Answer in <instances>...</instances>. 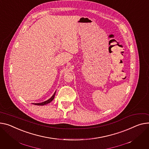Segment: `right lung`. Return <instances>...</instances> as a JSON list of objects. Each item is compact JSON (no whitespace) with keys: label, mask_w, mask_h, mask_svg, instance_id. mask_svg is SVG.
Returning <instances> with one entry per match:
<instances>
[{"label":"right lung","mask_w":149,"mask_h":149,"mask_svg":"<svg viewBox=\"0 0 149 149\" xmlns=\"http://www.w3.org/2000/svg\"><path fill=\"white\" fill-rule=\"evenodd\" d=\"M55 94H56V92H55V93L53 94V95L50 98H49V100H48L46 101H44V102H41V103H36V104H35V105H45V104H48V103H49V102H51L54 100Z\"/></svg>","instance_id":"right-lung-1"}]
</instances>
